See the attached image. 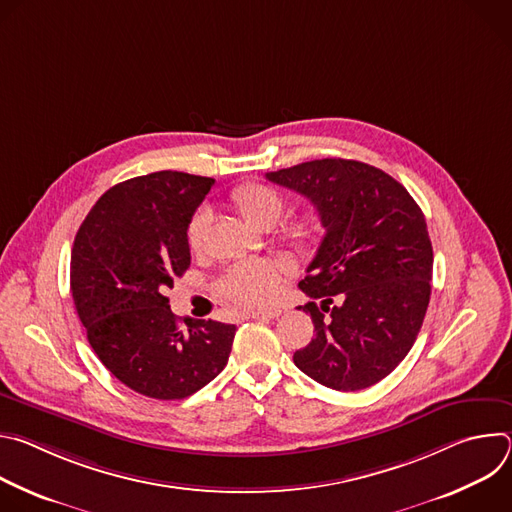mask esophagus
Wrapping results in <instances>:
<instances>
[{"mask_svg": "<svg viewBox=\"0 0 512 512\" xmlns=\"http://www.w3.org/2000/svg\"><path fill=\"white\" fill-rule=\"evenodd\" d=\"M281 314H283L281 308H267V310H257V312H253L251 318H269V320H273V318H279Z\"/></svg>", "mask_w": 512, "mask_h": 512, "instance_id": "34e87169", "label": "esophagus"}]
</instances>
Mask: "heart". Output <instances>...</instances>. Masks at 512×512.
Wrapping results in <instances>:
<instances>
[{
	"label": "heart",
	"instance_id": "heart-1",
	"mask_svg": "<svg viewBox=\"0 0 512 512\" xmlns=\"http://www.w3.org/2000/svg\"><path fill=\"white\" fill-rule=\"evenodd\" d=\"M233 206L255 229L273 227L283 214V196L267 184H247L233 192ZM210 225V212L198 208L188 221L186 241L198 253L204 249ZM285 241L300 253H308L316 245V223L312 218H300L289 223L283 231ZM281 285V267L267 259H249L237 263L218 283V294L237 308H263L267 306Z\"/></svg>",
	"mask_w": 512,
	"mask_h": 512
}]
</instances>
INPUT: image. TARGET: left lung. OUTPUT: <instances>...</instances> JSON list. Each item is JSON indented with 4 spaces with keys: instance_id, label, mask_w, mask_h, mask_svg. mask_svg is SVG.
I'll return each instance as SVG.
<instances>
[{
    "instance_id": "1",
    "label": "left lung",
    "mask_w": 512,
    "mask_h": 512,
    "mask_svg": "<svg viewBox=\"0 0 512 512\" xmlns=\"http://www.w3.org/2000/svg\"><path fill=\"white\" fill-rule=\"evenodd\" d=\"M265 176L306 196L326 229L300 281L322 304L304 306L316 336L296 350V367L336 391L379 383L411 350L431 296L421 208L395 178L356 160H314Z\"/></svg>"
}]
</instances>
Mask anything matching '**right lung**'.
Segmentation results:
<instances>
[{
    "mask_svg": "<svg viewBox=\"0 0 512 512\" xmlns=\"http://www.w3.org/2000/svg\"><path fill=\"white\" fill-rule=\"evenodd\" d=\"M214 180L154 172L109 188L83 221L70 291L99 360L139 395L184 399L227 367L237 326L186 320L166 291L190 267L186 229Z\"/></svg>",
    "mask_w": 512,
    "mask_h": 512,
    "instance_id": "obj_1",
    "label": "right lung"
}]
</instances>
